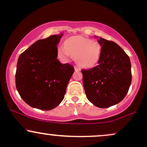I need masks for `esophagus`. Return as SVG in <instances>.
I'll return each instance as SVG.
<instances>
[{"instance_id":"obj_1","label":"esophagus","mask_w":147,"mask_h":147,"mask_svg":"<svg viewBox=\"0 0 147 147\" xmlns=\"http://www.w3.org/2000/svg\"><path fill=\"white\" fill-rule=\"evenodd\" d=\"M75 70H80L81 69L79 68V67H77V66H75Z\"/></svg>"}]
</instances>
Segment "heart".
<instances>
[{
    "mask_svg": "<svg viewBox=\"0 0 147 147\" xmlns=\"http://www.w3.org/2000/svg\"><path fill=\"white\" fill-rule=\"evenodd\" d=\"M101 55L102 45L99 42L81 36L70 37L64 45L57 48V55L61 60L66 61L74 56L79 66L85 68L94 66Z\"/></svg>",
    "mask_w": 147,
    "mask_h": 147,
    "instance_id": "1",
    "label": "heart"
}]
</instances>
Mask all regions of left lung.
I'll use <instances>...</instances> for the list:
<instances>
[{
  "instance_id": "8db88e82",
  "label": "left lung",
  "mask_w": 147,
  "mask_h": 147,
  "mask_svg": "<svg viewBox=\"0 0 147 147\" xmlns=\"http://www.w3.org/2000/svg\"><path fill=\"white\" fill-rule=\"evenodd\" d=\"M102 55L98 65L83 70V84L86 97L99 108H108L120 102L131 86V64L129 57L117 43L100 37Z\"/></svg>"
}]
</instances>
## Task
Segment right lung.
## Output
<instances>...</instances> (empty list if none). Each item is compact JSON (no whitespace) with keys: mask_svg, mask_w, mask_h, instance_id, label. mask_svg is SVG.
<instances>
[{"mask_svg":"<svg viewBox=\"0 0 147 147\" xmlns=\"http://www.w3.org/2000/svg\"><path fill=\"white\" fill-rule=\"evenodd\" d=\"M63 34L38 40L20 55L16 86L25 103L50 111L59 105L75 69L57 59V44Z\"/></svg>","mask_w":147,"mask_h":147,"instance_id":"obj_1","label":"right lung"}]
</instances>
